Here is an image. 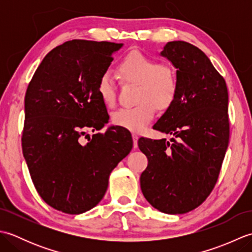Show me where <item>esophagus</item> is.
Listing matches in <instances>:
<instances>
[{"label": "esophagus", "instance_id": "1", "mask_svg": "<svg viewBox=\"0 0 252 252\" xmlns=\"http://www.w3.org/2000/svg\"><path fill=\"white\" fill-rule=\"evenodd\" d=\"M132 137H133V144H134V148L137 147V141H138V135L135 134V133H133L132 134Z\"/></svg>", "mask_w": 252, "mask_h": 252}]
</instances>
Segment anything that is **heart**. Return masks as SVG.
Wrapping results in <instances>:
<instances>
[{
  "mask_svg": "<svg viewBox=\"0 0 252 252\" xmlns=\"http://www.w3.org/2000/svg\"><path fill=\"white\" fill-rule=\"evenodd\" d=\"M118 70L125 80L140 84L136 96L140 103L117 110L112 121L123 129L140 133L153 121L156 114L155 106L158 109H167L172 105L178 92L176 76L170 67L136 51L122 58ZM97 92L106 106L115 105L116 85L109 73L100 76Z\"/></svg>",
  "mask_w": 252,
  "mask_h": 252,
  "instance_id": "obj_1",
  "label": "heart"
}]
</instances>
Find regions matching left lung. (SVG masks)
<instances>
[{
	"label": "left lung",
	"mask_w": 252,
	"mask_h": 252,
	"mask_svg": "<svg viewBox=\"0 0 252 252\" xmlns=\"http://www.w3.org/2000/svg\"><path fill=\"white\" fill-rule=\"evenodd\" d=\"M159 55L176 69L178 92L153 127L176 141L138 140L148 159L141 189L160 212L183 215L200 206L217 183L229 138L228 93L223 77L198 47L172 41Z\"/></svg>",
	"instance_id": "1"
}]
</instances>
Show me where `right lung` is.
<instances>
[{
  "mask_svg": "<svg viewBox=\"0 0 252 252\" xmlns=\"http://www.w3.org/2000/svg\"><path fill=\"white\" fill-rule=\"evenodd\" d=\"M122 43L68 41L47 54L27 89L23 154L42 199L80 215L103 199L109 175L130 154L132 136L109 121L97 83ZM87 137V136H85Z\"/></svg>",
  "mask_w": 252,
  "mask_h": 252,
  "instance_id": "add662e5",
  "label": "right lung"
}]
</instances>
